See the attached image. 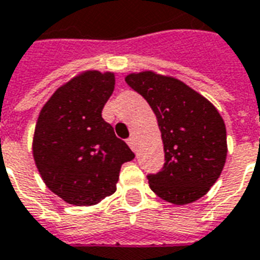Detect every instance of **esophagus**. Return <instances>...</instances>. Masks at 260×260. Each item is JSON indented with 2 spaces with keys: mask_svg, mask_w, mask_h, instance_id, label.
<instances>
[{
  "mask_svg": "<svg viewBox=\"0 0 260 260\" xmlns=\"http://www.w3.org/2000/svg\"><path fill=\"white\" fill-rule=\"evenodd\" d=\"M127 145H128V146H130V148H132V150H134V152H136V150H137V144H136V140H134L133 137H130V138H128V140H127Z\"/></svg>",
  "mask_w": 260,
  "mask_h": 260,
  "instance_id": "esophagus-1",
  "label": "esophagus"
}]
</instances>
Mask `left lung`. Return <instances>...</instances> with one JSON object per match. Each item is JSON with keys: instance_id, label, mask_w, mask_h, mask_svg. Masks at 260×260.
<instances>
[{"instance_id": "left-lung-1", "label": "left lung", "mask_w": 260, "mask_h": 260, "mask_svg": "<svg viewBox=\"0 0 260 260\" xmlns=\"http://www.w3.org/2000/svg\"><path fill=\"white\" fill-rule=\"evenodd\" d=\"M157 118L166 162L149 175L154 194L174 205L195 202L220 178L226 160V128L222 116L205 96L178 78L153 70L126 76Z\"/></svg>"}]
</instances>
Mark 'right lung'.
Masks as SVG:
<instances>
[{"label": "right lung", "mask_w": 260, "mask_h": 260, "mask_svg": "<svg viewBox=\"0 0 260 260\" xmlns=\"http://www.w3.org/2000/svg\"><path fill=\"white\" fill-rule=\"evenodd\" d=\"M115 73L85 70L48 99L36 122L32 154L44 184L62 201L93 206L116 191L134 153L102 118Z\"/></svg>", "instance_id": "add662e5"}]
</instances>
